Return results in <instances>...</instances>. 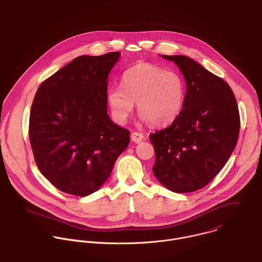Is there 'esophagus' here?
I'll return each instance as SVG.
<instances>
[{
    "label": "esophagus",
    "mask_w": 262,
    "mask_h": 262,
    "mask_svg": "<svg viewBox=\"0 0 262 262\" xmlns=\"http://www.w3.org/2000/svg\"><path fill=\"white\" fill-rule=\"evenodd\" d=\"M130 138H132V141L133 142H135V143H141L142 141H143V139H144V136L142 135V134H140V133H133L132 134V136H130Z\"/></svg>",
    "instance_id": "1"
}]
</instances>
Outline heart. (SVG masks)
Here are the masks:
<instances>
[{
    "label": "heart",
    "mask_w": 262,
    "mask_h": 262,
    "mask_svg": "<svg viewBox=\"0 0 262 262\" xmlns=\"http://www.w3.org/2000/svg\"><path fill=\"white\" fill-rule=\"evenodd\" d=\"M121 82L122 86L112 85L106 92L116 122H126L135 102L142 119L154 126H166L182 113L187 83L178 71L151 63H138L123 72Z\"/></svg>",
    "instance_id": "obj_1"
}]
</instances>
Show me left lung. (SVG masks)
<instances>
[{
	"label": "left lung",
	"mask_w": 262,
	"mask_h": 262,
	"mask_svg": "<svg viewBox=\"0 0 262 262\" xmlns=\"http://www.w3.org/2000/svg\"><path fill=\"white\" fill-rule=\"evenodd\" d=\"M187 83L184 108L166 128L151 134L153 173L168 190L190 193L208 185L231 157L240 132L236 97L223 78L187 56L162 55Z\"/></svg>",
	"instance_id": "1"
}]
</instances>
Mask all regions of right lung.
Returning a JSON list of instances; mask_svg holds the SVG:
<instances>
[{"label": "right lung", "mask_w": 262, "mask_h": 262, "mask_svg": "<svg viewBox=\"0 0 262 262\" xmlns=\"http://www.w3.org/2000/svg\"><path fill=\"white\" fill-rule=\"evenodd\" d=\"M119 57L79 56L43 80L34 96L28 127L33 157L64 193L96 192L129 144V132L107 114L108 75Z\"/></svg>", "instance_id": "1"}]
</instances>
